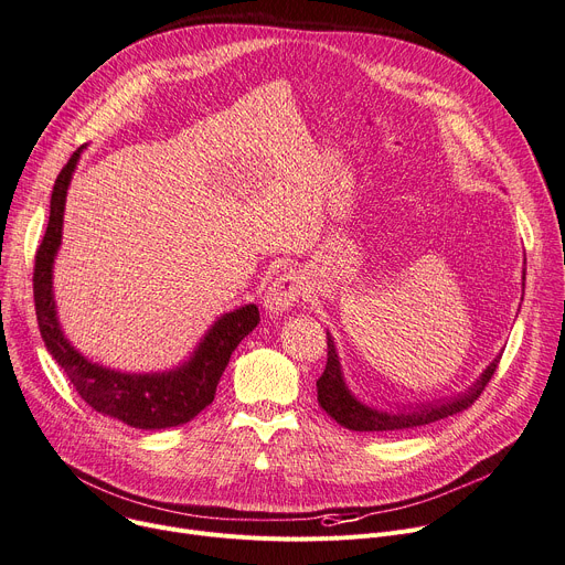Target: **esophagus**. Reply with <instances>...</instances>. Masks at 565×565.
I'll return each mask as SVG.
<instances>
[{"mask_svg": "<svg viewBox=\"0 0 565 565\" xmlns=\"http://www.w3.org/2000/svg\"><path fill=\"white\" fill-rule=\"evenodd\" d=\"M302 281H299L295 270H284L263 295V309L273 316H281L290 311L297 302L299 295H302Z\"/></svg>", "mask_w": 565, "mask_h": 565, "instance_id": "esophagus-1", "label": "esophagus"}]
</instances>
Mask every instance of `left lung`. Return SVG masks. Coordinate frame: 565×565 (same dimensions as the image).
Wrapping results in <instances>:
<instances>
[{
	"instance_id": "8db88e82",
	"label": "left lung",
	"mask_w": 565,
	"mask_h": 565,
	"mask_svg": "<svg viewBox=\"0 0 565 565\" xmlns=\"http://www.w3.org/2000/svg\"><path fill=\"white\" fill-rule=\"evenodd\" d=\"M527 260V258H524ZM524 275L527 270L522 268V288H524ZM500 363V356L486 365V370L479 374V380L472 382L463 393H457L455 397H440L418 404H395V408H377L361 402L348 386L341 359H338L333 335L327 331V367L322 377L316 382L318 386V402L327 411L338 425L352 431H404L416 429L436 420H443L447 416L468 408L491 382L493 372Z\"/></svg>"
}]
</instances>
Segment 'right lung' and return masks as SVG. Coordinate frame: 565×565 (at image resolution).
<instances>
[{
    "label": "right lung",
    "mask_w": 565,
    "mask_h": 565,
    "mask_svg": "<svg viewBox=\"0 0 565 565\" xmlns=\"http://www.w3.org/2000/svg\"><path fill=\"white\" fill-rule=\"evenodd\" d=\"M86 149L79 147L56 177L45 238L35 252L33 299L47 352L63 367L82 399L97 413L136 429H168L193 420L213 397L232 352L258 324L256 305L222 313L183 363L157 372H122L90 361L74 348L58 322L54 299V263L63 238L65 198L74 170Z\"/></svg>",
    "instance_id": "right-lung-1"
}]
</instances>
